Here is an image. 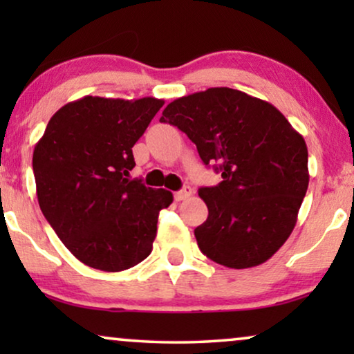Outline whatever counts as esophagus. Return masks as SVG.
<instances>
[{
  "label": "esophagus",
  "instance_id": "obj_1",
  "mask_svg": "<svg viewBox=\"0 0 354 354\" xmlns=\"http://www.w3.org/2000/svg\"><path fill=\"white\" fill-rule=\"evenodd\" d=\"M192 193H193L192 187H185V188H182V190L174 193V198H176V201H182V200H187Z\"/></svg>",
  "mask_w": 354,
  "mask_h": 354
}]
</instances>
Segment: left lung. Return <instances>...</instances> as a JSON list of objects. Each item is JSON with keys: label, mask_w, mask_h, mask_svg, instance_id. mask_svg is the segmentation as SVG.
<instances>
[{"label": "left lung", "mask_w": 354, "mask_h": 354, "mask_svg": "<svg viewBox=\"0 0 354 354\" xmlns=\"http://www.w3.org/2000/svg\"><path fill=\"white\" fill-rule=\"evenodd\" d=\"M159 122L196 145L222 182L201 187L207 219L195 229L201 253L232 269L254 268L277 253L295 229L306 195L308 148L268 101L216 86L174 100Z\"/></svg>", "instance_id": "8db88e82"}]
</instances>
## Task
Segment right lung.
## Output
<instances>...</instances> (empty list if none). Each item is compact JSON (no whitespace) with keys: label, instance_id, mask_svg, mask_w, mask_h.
Here are the masks:
<instances>
[{"label":"right lung","instance_id":"add662e5","mask_svg":"<svg viewBox=\"0 0 354 354\" xmlns=\"http://www.w3.org/2000/svg\"><path fill=\"white\" fill-rule=\"evenodd\" d=\"M158 98L84 96L56 111L33 149L38 205L82 263L119 272L147 259L159 211L174 196L132 180L133 145L162 108Z\"/></svg>","mask_w":354,"mask_h":354}]
</instances>
